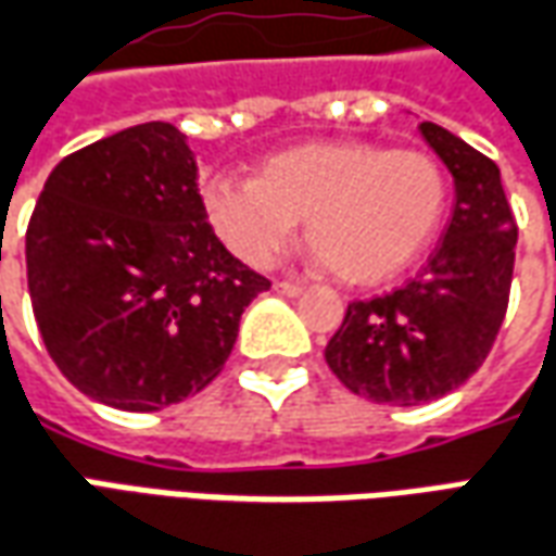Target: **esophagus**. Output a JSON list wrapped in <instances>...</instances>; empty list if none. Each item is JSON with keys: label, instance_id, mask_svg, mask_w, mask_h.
Returning <instances> with one entry per match:
<instances>
[{"label": "esophagus", "instance_id": "obj_1", "mask_svg": "<svg viewBox=\"0 0 556 556\" xmlns=\"http://www.w3.org/2000/svg\"><path fill=\"white\" fill-rule=\"evenodd\" d=\"M274 289H277L279 294H286V298H294V294H301V291H304V286H301V282H294V279H282V282H277Z\"/></svg>", "mask_w": 556, "mask_h": 556}]
</instances>
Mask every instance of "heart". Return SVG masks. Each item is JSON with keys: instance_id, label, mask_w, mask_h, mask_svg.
I'll use <instances>...</instances> for the list:
<instances>
[{"instance_id": "obj_1", "label": "heart", "mask_w": 556, "mask_h": 556, "mask_svg": "<svg viewBox=\"0 0 556 556\" xmlns=\"http://www.w3.org/2000/svg\"><path fill=\"white\" fill-rule=\"evenodd\" d=\"M448 177L421 150L309 141L258 162L252 180L216 177L204 211L240 262L270 267L304 219L318 262L352 286L397 277L433 243Z\"/></svg>"}]
</instances>
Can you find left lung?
Wrapping results in <instances>:
<instances>
[{"label": "left lung", "mask_w": 556, "mask_h": 556, "mask_svg": "<svg viewBox=\"0 0 556 556\" xmlns=\"http://www.w3.org/2000/svg\"><path fill=\"white\" fill-rule=\"evenodd\" d=\"M418 129L452 170V223L418 277L352 301L325 349L349 391L391 406L442 397L484 364L506 318L518 243L494 162L437 123Z\"/></svg>", "instance_id": "8db88e82"}]
</instances>
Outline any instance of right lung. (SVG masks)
<instances>
[{"label": "right lung", "instance_id": "obj_1", "mask_svg": "<svg viewBox=\"0 0 556 556\" xmlns=\"http://www.w3.org/2000/svg\"><path fill=\"white\" fill-rule=\"evenodd\" d=\"M41 340L87 397L156 413L223 372L270 279L213 235L198 165L170 123L89 143L50 170L26 228Z\"/></svg>", "mask_w": 556, "mask_h": 556}]
</instances>
